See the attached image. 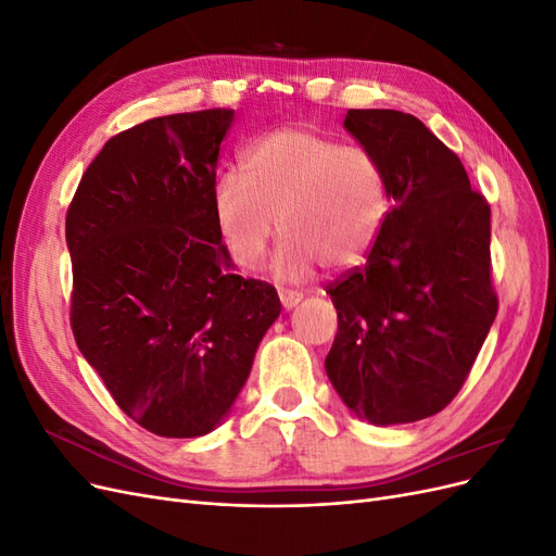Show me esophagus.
I'll list each match as a JSON object with an SVG mask.
<instances>
[{
  "instance_id": "esophagus-1",
  "label": "esophagus",
  "mask_w": 556,
  "mask_h": 556,
  "mask_svg": "<svg viewBox=\"0 0 556 556\" xmlns=\"http://www.w3.org/2000/svg\"><path fill=\"white\" fill-rule=\"evenodd\" d=\"M278 296H280V304L285 311L294 308L301 299H304V294L296 292V290H278Z\"/></svg>"
}]
</instances>
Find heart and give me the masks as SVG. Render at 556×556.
<instances>
[{
	"label": "heart",
	"instance_id": "b5f03b06",
	"mask_svg": "<svg viewBox=\"0 0 556 556\" xmlns=\"http://www.w3.org/2000/svg\"><path fill=\"white\" fill-rule=\"evenodd\" d=\"M213 217L229 257L257 268L268 241L280 280H306L319 264L343 271L359 264L387 215V178L364 146H343L308 127L268 131L243 155V172L217 174Z\"/></svg>",
	"mask_w": 556,
	"mask_h": 556
}]
</instances>
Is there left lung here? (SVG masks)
I'll use <instances>...</instances> for the list:
<instances>
[{
  "label": "left lung",
  "instance_id": "left-lung-1",
  "mask_svg": "<svg viewBox=\"0 0 556 556\" xmlns=\"http://www.w3.org/2000/svg\"><path fill=\"white\" fill-rule=\"evenodd\" d=\"M343 125L380 160L392 208L366 262L327 285L339 331L325 368L368 422H417L459 394L496 317L492 211L415 115L350 109Z\"/></svg>",
  "mask_w": 556,
  "mask_h": 556
}]
</instances>
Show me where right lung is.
<instances>
[{"label":"right lung","mask_w":556,"mask_h":556,"mask_svg":"<svg viewBox=\"0 0 556 556\" xmlns=\"http://www.w3.org/2000/svg\"><path fill=\"white\" fill-rule=\"evenodd\" d=\"M231 109L115 134L66 211L72 331L113 401L146 431L215 429L280 315L274 285L231 274L211 190Z\"/></svg>","instance_id":"1"}]
</instances>
